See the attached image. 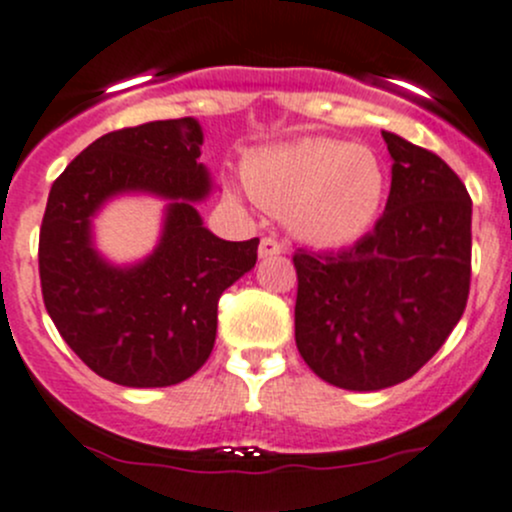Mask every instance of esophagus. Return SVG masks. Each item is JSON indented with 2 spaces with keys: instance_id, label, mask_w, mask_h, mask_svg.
I'll list each match as a JSON object with an SVG mask.
<instances>
[{
  "instance_id": "1",
  "label": "esophagus",
  "mask_w": 512,
  "mask_h": 512,
  "mask_svg": "<svg viewBox=\"0 0 512 512\" xmlns=\"http://www.w3.org/2000/svg\"><path fill=\"white\" fill-rule=\"evenodd\" d=\"M282 252H285V247H282L275 237H262L260 247H257V255H260V260L277 257V255H282Z\"/></svg>"
}]
</instances>
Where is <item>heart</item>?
Instances as JSON below:
<instances>
[{
    "mask_svg": "<svg viewBox=\"0 0 512 512\" xmlns=\"http://www.w3.org/2000/svg\"><path fill=\"white\" fill-rule=\"evenodd\" d=\"M242 175L252 198L285 215L289 230L314 247H347L369 235L389 190L374 151L317 136L255 151Z\"/></svg>",
    "mask_w": 512,
    "mask_h": 512,
    "instance_id": "heart-1",
    "label": "heart"
}]
</instances>
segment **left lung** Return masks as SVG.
Instances as JSON below:
<instances>
[{"label":"left lung","mask_w":512,"mask_h":512,"mask_svg":"<svg viewBox=\"0 0 512 512\" xmlns=\"http://www.w3.org/2000/svg\"><path fill=\"white\" fill-rule=\"evenodd\" d=\"M391 190L374 232L339 252H294V342L349 391L411 379L463 317L471 287L466 185L436 153L384 131Z\"/></svg>","instance_id":"8db88e82"}]
</instances>
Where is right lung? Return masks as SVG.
<instances>
[{"instance_id":"right-lung-1","label":"right lung","mask_w":512,"mask_h":512,"mask_svg":"<svg viewBox=\"0 0 512 512\" xmlns=\"http://www.w3.org/2000/svg\"><path fill=\"white\" fill-rule=\"evenodd\" d=\"M195 118L143 123L101 136L51 185L39 232L46 312L76 356L113 384L160 389L193 376L218 334V299L255 267L260 240L208 230L198 203L215 190L200 163ZM166 203L157 247L136 263L108 261L93 220L116 197Z\"/></svg>"}]
</instances>
